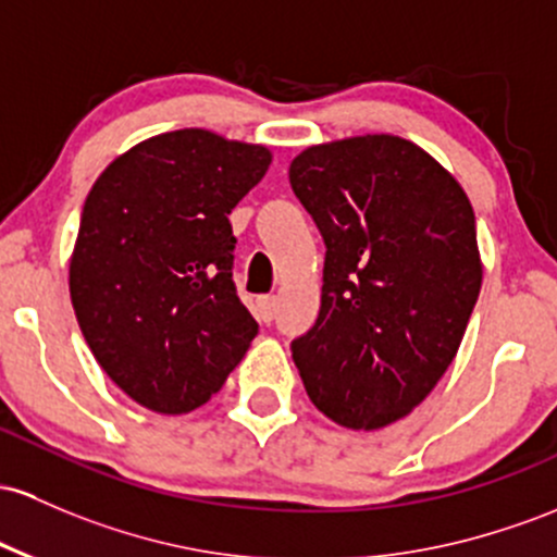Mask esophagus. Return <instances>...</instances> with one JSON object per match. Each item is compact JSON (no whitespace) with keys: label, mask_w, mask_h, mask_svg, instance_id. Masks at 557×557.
Wrapping results in <instances>:
<instances>
[{"label":"esophagus","mask_w":557,"mask_h":557,"mask_svg":"<svg viewBox=\"0 0 557 557\" xmlns=\"http://www.w3.org/2000/svg\"><path fill=\"white\" fill-rule=\"evenodd\" d=\"M274 314H277V298H274V296H261L259 301H256V320L264 322V325H269V322L274 320Z\"/></svg>","instance_id":"obj_1"}]
</instances>
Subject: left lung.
Wrapping results in <instances>:
<instances>
[{
    "label": "left lung",
    "instance_id": "obj_1",
    "mask_svg": "<svg viewBox=\"0 0 557 557\" xmlns=\"http://www.w3.org/2000/svg\"><path fill=\"white\" fill-rule=\"evenodd\" d=\"M288 176L325 240L320 314L293 362L335 423H394L442 381L479 301L473 206L394 134L314 145Z\"/></svg>",
    "mask_w": 557,
    "mask_h": 557
}]
</instances>
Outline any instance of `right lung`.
<instances>
[{
  "label": "right lung",
  "mask_w": 557,
  "mask_h": 557,
  "mask_svg": "<svg viewBox=\"0 0 557 557\" xmlns=\"http://www.w3.org/2000/svg\"><path fill=\"white\" fill-rule=\"evenodd\" d=\"M269 163L264 145L180 129L115 158L89 189L71 301L100 368L137 405H206L259 333L232 283L227 213Z\"/></svg>",
  "instance_id": "add662e5"
}]
</instances>
